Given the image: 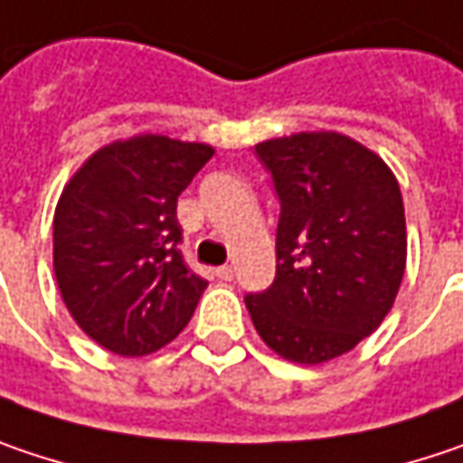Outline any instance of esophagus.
<instances>
[{
	"instance_id": "1",
	"label": "esophagus",
	"mask_w": 463,
	"mask_h": 463,
	"mask_svg": "<svg viewBox=\"0 0 463 463\" xmlns=\"http://www.w3.org/2000/svg\"><path fill=\"white\" fill-rule=\"evenodd\" d=\"M214 275H217L220 280L231 283L232 278H235V267H232V264H222V267H217V269H214Z\"/></svg>"
}]
</instances>
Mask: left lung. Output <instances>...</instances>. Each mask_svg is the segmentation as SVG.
<instances>
[{"label":"left lung","mask_w":463,"mask_h":463,"mask_svg":"<svg viewBox=\"0 0 463 463\" xmlns=\"http://www.w3.org/2000/svg\"><path fill=\"white\" fill-rule=\"evenodd\" d=\"M280 202L272 286L246 296L261 340L288 362L351 351L391 312L406 267L403 199L388 165L340 133L257 146Z\"/></svg>","instance_id":"1"}]
</instances>
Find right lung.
<instances>
[{
	"instance_id": "add662e5",
	"label": "right lung",
	"mask_w": 463,
	"mask_h": 463,
	"mask_svg": "<svg viewBox=\"0 0 463 463\" xmlns=\"http://www.w3.org/2000/svg\"><path fill=\"white\" fill-rule=\"evenodd\" d=\"M206 144L136 136L99 149L54 212V275L80 330L144 356L188 325L206 280L180 254L177 196L212 159Z\"/></svg>"
}]
</instances>
